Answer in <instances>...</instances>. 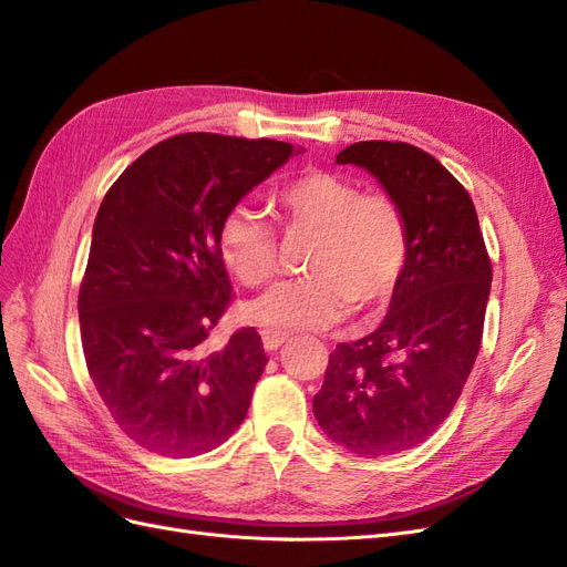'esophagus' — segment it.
<instances>
[{
  "mask_svg": "<svg viewBox=\"0 0 567 567\" xmlns=\"http://www.w3.org/2000/svg\"><path fill=\"white\" fill-rule=\"evenodd\" d=\"M286 340H288V336H286V333L262 331V346H265V350H267V352H271V350H279Z\"/></svg>",
  "mask_w": 567,
  "mask_h": 567,
  "instance_id": "obj_1",
  "label": "esophagus"
}]
</instances>
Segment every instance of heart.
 Instances as JSON below:
<instances>
[{"instance_id":"b5f03b06","label":"heart","mask_w":567,"mask_h":567,"mask_svg":"<svg viewBox=\"0 0 567 567\" xmlns=\"http://www.w3.org/2000/svg\"><path fill=\"white\" fill-rule=\"evenodd\" d=\"M271 208L288 234L312 231L307 277L284 281L248 307L269 331H315L357 310L385 302L409 260V221L402 203L385 192H362L336 173L312 169L286 182ZM219 255L248 288L269 284L279 267L271 221L234 208L217 234Z\"/></svg>"}]
</instances>
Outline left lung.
Segmentation results:
<instances>
[{"label":"left lung","instance_id":"obj_1","mask_svg":"<svg viewBox=\"0 0 567 567\" xmlns=\"http://www.w3.org/2000/svg\"><path fill=\"white\" fill-rule=\"evenodd\" d=\"M336 163L367 167L409 221V260L388 317L338 342L315 394L323 433L373 458L416 447L450 416L483 340L492 262L468 192L431 153L357 142Z\"/></svg>","mask_w":567,"mask_h":567}]
</instances>
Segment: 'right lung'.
Listing matches in <instances>:
<instances>
[{"instance_id":"obj_1","label":"right lung","mask_w":567,"mask_h":567,"mask_svg":"<svg viewBox=\"0 0 567 567\" xmlns=\"http://www.w3.org/2000/svg\"><path fill=\"white\" fill-rule=\"evenodd\" d=\"M296 146L210 132L169 136L120 175L96 213L78 310L90 379L140 447H219L248 414L267 357L252 326L205 340L231 305L217 234Z\"/></svg>"}]
</instances>
